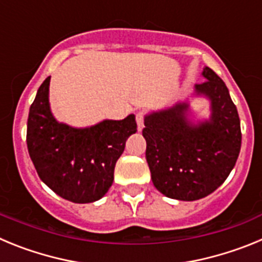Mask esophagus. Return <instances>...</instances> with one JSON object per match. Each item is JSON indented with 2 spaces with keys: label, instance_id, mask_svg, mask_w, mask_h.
Returning <instances> with one entry per match:
<instances>
[{
  "label": "esophagus",
  "instance_id": "esophagus-1",
  "mask_svg": "<svg viewBox=\"0 0 262 262\" xmlns=\"http://www.w3.org/2000/svg\"><path fill=\"white\" fill-rule=\"evenodd\" d=\"M136 123H138V131L140 133V131L144 128V117H143V114H140V113L136 114Z\"/></svg>",
  "mask_w": 262,
  "mask_h": 262
}]
</instances>
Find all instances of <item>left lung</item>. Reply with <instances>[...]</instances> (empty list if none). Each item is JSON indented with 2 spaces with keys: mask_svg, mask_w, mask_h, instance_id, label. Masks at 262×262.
<instances>
[{
  "mask_svg": "<svg viewBox=\"0 0 262 262\" xmlns=\"http://www.w3.org/2000/svg\"><path fill=\"white\" fill-rule=\"evenodd\" d=\"M206 81L191 96L144 115L145 157L155 187L168 198L196 201L221 186L236 164L242 147L237 108L219 76L209 67ZM210 102L209 118H196L190 102Z\"/></svg>",
  "mask_w": 262,
  "mask_h": 262,
  "instance_id": "obj_1",
  "label": "left lung"
}]
</instances>
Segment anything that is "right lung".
<instances>
[{"mask_svg":"<svg viewBox=\"0 0 262 262\" xmlns=\"http://www.w3.org/2000/svg\"><path fill=\"white\" fill-rule=\"evenodd\" d=\"M50 80L38 89L27 119V149L40 180L75 203L101 200L114 181L126 140L136 133L135 115L103 119L93 126L59 122L50 106Z\"/></svg>","mask_w":262,"mask_h":262,"instance_id":"1","label":"right lung"}]
</instances>
